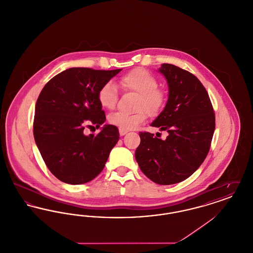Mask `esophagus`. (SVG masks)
<instances>
[{
	"label": "esophagus",
	"instance_id": "34e87169",
	"mask_svg": "<svg viewBox=\"0 0 253 253\" xmlns=\"http://www.w3.org/2000/svg\"><path fill=\"white\" fill-rule=\"evenodd\" d=\"M128 132V131H126V130H122V129H120V134H121V136L122 135H124V134H126Z\"/></svg>",
	"mask_w": 253,
	"mask_h": 253
}]
</instances>
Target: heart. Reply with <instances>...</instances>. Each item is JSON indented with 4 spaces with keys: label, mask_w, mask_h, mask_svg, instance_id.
<instances>
[{
    "label": "heart",
    "mask_w": 253,
    "mask_h": 253,
    "mask_svg": "<svg viewBox=\"0 0 253 253\" xmlns=\"http://www.w3.org/2000/svg\"><path fill=\"white\" fill-rule=\"evenodd\" d=\"M157 84V78L144 68H134L123 75L120 79L121 88L138 94L137 111L133 114L113 113L109 116V123L127 131L135 129L143 123L147 119V113L151 117L158 116L167 103V92ZM118 88L111 82L102 85L97 92V100L103 108L113 110L118 103Z\"/></svg>",
    "instance_id": "obj_1"
}]
</instances>
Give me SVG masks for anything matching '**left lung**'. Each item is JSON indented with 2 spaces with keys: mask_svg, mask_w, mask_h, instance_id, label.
Returning <instances> with one entry per match:
<instances>
[{
  "mask_svg": "<svg viewBox=\"0 0 253 253\" xmlns=\"http://www.w3.org/2000/svg\"><path fill=\"white\" fill-rule=\"evenodd\" d=\"M167 80L169 97L164 110L151 124L168 132L166 139L139 132L135 159L145 175L159 185L190 177L207 157L215 129V116L200 81L179 67L163 63L158 70Z\"/></svg>",
  "mask_w": 253,
  "mask_h": 253,
  "instance_id": "obj_1",
  "label": "left lung"
}]
</instances>
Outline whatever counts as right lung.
<instances>
[{"instance_id":"add662e5","label":"right lung","mask_w":253,"mask_h":253,"mask_svg":"<svg viewBox=\"0 0 253 253\" xmlns=\"http://www.w3.org/2000/svg\"><path fill=\"white\" fill-rule=\"evenodd\" d=\"M121 70L73 67L42 88L37 99L33 133L44 163L59 180L84 184L104 168L120 139L119 129L104 125L96 135H85L84 130L87 124L98 128L106 121L97 92Z\"/></svg>"}]
</instances>
